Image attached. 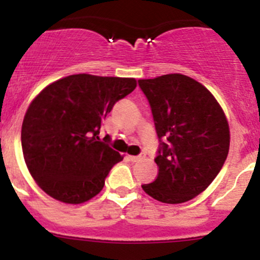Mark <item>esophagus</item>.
I'll list each match as a JSON object with an SVG mask.
<instances>
[{
  "label": "esophagus",
  "mask_w": 260,
  "mask_h": 260,
  "mask_svg": "<svg viewBox=\"0 0 260 260\" xmlns=\"http://www.w3.org/2000/svg\"><path fill=\"white\" fill-rule=\"evenodd\" d=\"M144 158H145L144 153H142V154L139 155H128V159L132 160V162H139V160L144 159Z\"/></svg>",
  "instance_id": "34e87169"
}]
</instances>
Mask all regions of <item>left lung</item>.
Segmentation results:
<instances>
[{
    "mask_svg": "<svg viewBox=\"0 0 260 260\" xmlns=\"http://www.w3.org/2000/svg\"><path fill=\"white\" fill-rule=\"evenodd\" d=\"M159 139L158 176L142 185L155 200L179 204L204 191L216 179L230 148V128L211 91L194 79L169 74L140 79Z\"/></svg>",
    "mask_w": 260,
    "mask_h": 260,
    "instance_id": "1",
    "label": "left lung"
}]
</instances>
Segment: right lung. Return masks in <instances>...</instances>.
I'll return each instance as SVG.
<instances>
[{
  "instance_id": "1",
  "label": "right lung",
  "mask_w": 260,
  "mask_h": 260,
  "mask_svg": "<svg viewBox=\"0 0 260 260\" xmlns=\"http://www.w3.org/2000/svg\"><path fill=\"white\" fill-rule=\"evenodd\" d=\"M137 88L133 78L76 74L49 84L29 106L21 148L29 172L44 192L80 204L105 186L111 169L122 160L100 139L102 121L115 103Z\"/></svg>"
}]
</instances>
